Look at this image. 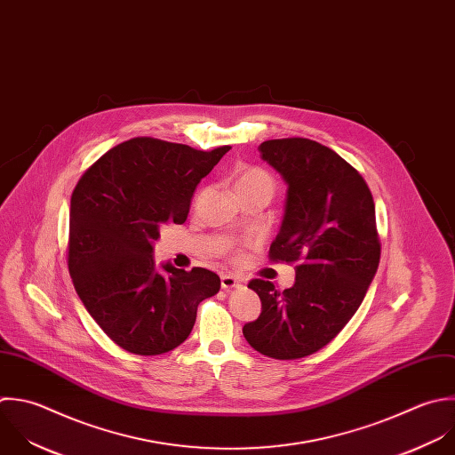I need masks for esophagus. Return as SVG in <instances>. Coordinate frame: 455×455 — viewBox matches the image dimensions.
<instances>
[{
  "mask_svg": "<svg viewBox=\"0 0 455 455\" xmlns=\"http://www.w3.org/2000/svg\"><path fill=\"white\" fill-rule=\"evenodd\" d=\"M243 285V280L234 276V275H221V287L225 291H232L235 287H241Z\"/></svg>",
  "mask_w": 455,
  "mask_h": 455,
  "instance_id": "obj_1",
  "label": "esophagus"
}]
</instances>
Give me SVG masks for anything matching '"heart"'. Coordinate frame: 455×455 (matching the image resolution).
I'll return each mask as SVG.
<instances>
[{
    "label": "heart",
    "instance_id": "heart-1",
    "mask_svg": "<svg viewBox=\"0 0 455 455\" xmlns=\"http://www.w3.org/2000/svg\"><path fill=\"white\" fill-rule=\"evenodd\" d=\"M232 184H234V191L237 193V196L244 195V193H262L271 198V195L275 191L273 175L260 166L237 168L234 173Z\"/></svg>",
    "mask_w": 455,
    "mask_h": 455
}]
</instances>
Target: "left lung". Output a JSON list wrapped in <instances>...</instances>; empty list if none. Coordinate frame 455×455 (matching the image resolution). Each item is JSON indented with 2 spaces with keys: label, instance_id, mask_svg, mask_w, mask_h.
Listing matches in <instances>:
<instances>
[{
  "label": "left lung",
  "instance_id": "obj_1",
  "mask_svg": "<svg viewBox=\"0 0 455 455\" xmlns=\"http://www.w3.org/2000/svg\"><path fill=\"white\" fill-rule=\"evenodd\" d=\"M259 150L287 182L269 259L296 264V282L278 291L251 280L262 312L243 335L264 356L298 360L328 346L360 308L381 257L376 207L360 172L314 140H267Z\"/></svg>",
  "mask_w": 455,
  "mask_h": 455
}]
</instances>
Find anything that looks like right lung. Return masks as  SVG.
<instances>
[{"mask_svg":"<svg viewBox=\"0 0 455 455\" xmlns=\"http://www.w3.org/2000/svg\"><path fill=\"white\" fill-rule=\"evenodd\" d=\"M228 150L141 136L108 150L77 180L68 273L88 314L122 349L140 356L175 349L198 305L220 291V276L204 267L164 264L159 273L152 244L163 225L186 221L195 188Z\"/></svg>","mask_w":455,"mask_h":455,"instance_id":"right-lung-1","label":"right lung"}]
</instances>
